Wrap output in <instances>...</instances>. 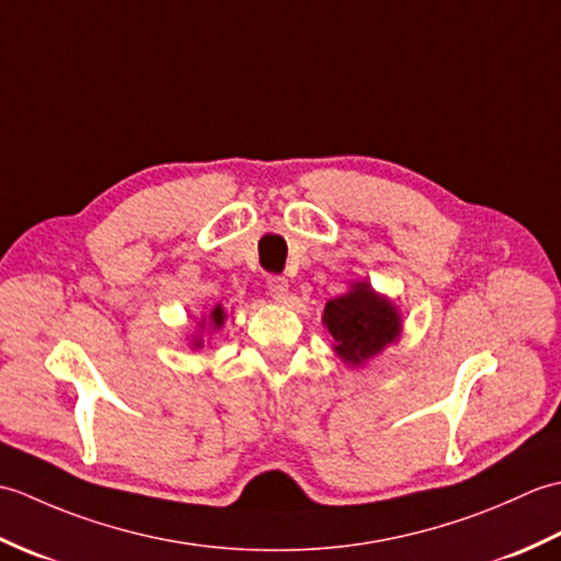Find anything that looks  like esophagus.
<instances>
[{
    "label": "esophagus",
    "instance_id": "34e87169",
    "mask_svg": "<svg viewBox=\"0 0 561 561\" xmlns=\"http://www.w3.org/2000/svg\"><path fill=\"white\" fill-rule=\"evenodd\" d=\"M267 294L272 296L274 301H284V299H287V294H289V282L284 277H270L267 279Z\"/></svg>",
    "mask_w": 561,
    "mask_h": 561
}]
</instances>
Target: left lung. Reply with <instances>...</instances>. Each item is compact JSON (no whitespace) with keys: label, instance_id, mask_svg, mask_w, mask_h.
<instances>
[{"label":"left lung","instance_id":"obj_1","mask_svg":"<svg viewBox=\"0 0 561 561\" xmlns=\"http://www.w3.org/2000/svg\"><path fill=\"white\" fill-rule=\"evenodd\" d=\"M402 318L386 296L368 282H354L347 294L325 304L323 325L335 340L342 362L362 366L400 337Z\"/></svg>","mask_w":561,"mask_h":561}]
</instances>
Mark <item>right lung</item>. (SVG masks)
Wrapping results in <instances>:
<instances>
[{"label":"right lung","mask_w":561,"mask_h":561,"mask_svg":"<svg viewBox=\"0 0 561 561\" xmlns=\"http://www.w3.org/2000/svg\"><path fill=\"white\" fill-rule=\"evenodd\" d=\"M224 318H226V316H224V308H221V306L214 308V311L209 313V323H211V328H214V330H219V328L224 325ZM193 347H202V340H199V337H195V340H193Z\"/></svg>","instance_id":"right-lung-1"}]
</instances>
